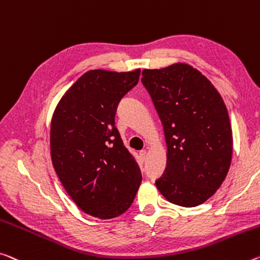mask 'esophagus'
<instances>
[{
	"label": "esophagus",
	"mask_w": 260,
	"mask_h": 260,
	"mask_svg": "<svg viewBox=\"0 0 260 260\" xmlns=\"http://www.w3.org/2000/svg\"><path fill=\"white\" fill-rule=\"evenodd\" d=\"M146 156H147V150L143 149V150L140 151V157H141L142 160L146 159Z\"/></svg>",
	"instance_id": "1"
}]
</instances>
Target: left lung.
I'll use <instances>...</instances> for the list:
<instances>
[{
    "label": "left lung",
    "instance_id": "left-lung-1",
    "mask_svg": "<svg viewBox=\"0 0 260 260\" xmlns=\"http://www.w3.org/2000/svg\"><path fill=\"white\" fill-rule=\"evenodd\" d=\"M162 121L167 168L156 186L170 203L196 207L223 183L233 155L228 111L219 91L186 63L142 71Z\"/></svg>",
    "mask_w": 260,
    "mask_h": 260
}]
</instances>
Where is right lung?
Segmentation results:
<instances>
[{
  "label": "right lung",
  "mask_w": 260,
  "mask_h": 260,
  "mask_svg": "<svg viewBox=\"0 0 260 260\" xmlns=\"http://www.w3.org/2000/svg\"><path fill=\"white\" fill-rule=\"evenodd\" d=\"M139 77L140 69L86 72L61 98L52 118L56 175L74 203L100 219L125 213L142 180L114 123L118 104Z\"/></svg>",
  "instance_id": "add662e5"
}]
</instances>
